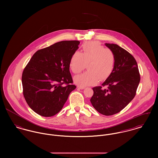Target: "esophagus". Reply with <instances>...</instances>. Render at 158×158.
Wrapping results in <instances>:
<instances>
[{
    "mask_svg": "<svg viewBox=\"0 0 158 158\" xmlns=\"http://www.w3.org/2000/svg\"><path fill=\"white\" fill-rule=\"evenodd\" d=\"M77 87L78 89H85V87L81 86H77Z\"/></svg>",
    "mask_w": 158,
    "mask_h": 158,
    "instance_id": "esophagus-1",
    "label": "esophagus"
}]
</instances>
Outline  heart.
<instances>
[{
  "mask_svg": "<svg viewBox=\"0 0 158 158\" xmlns=\"http://www.w3.org/2000/svg\"><path fill=\"white\" fill-rule=\"evenodd\" d=\"M87 64L88 72L77 75L75 82L81 86H90L98 80L106 79L113 72L115 56L113 51L99 42L83 44L81 52H75L70 56L69 67L74 73L81 72Z\"/></svg>",
  "mask_w": 158,
  "mask_h": 158,
  "instance_id": "b5f03b06",
  "label": "heart"
}]
</instances>
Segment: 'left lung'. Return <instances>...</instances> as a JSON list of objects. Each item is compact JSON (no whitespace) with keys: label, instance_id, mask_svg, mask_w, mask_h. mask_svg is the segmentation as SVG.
I'll use <instances>...</instances> for the list:
<instances>
[{"label":"left lung","instance_id":"8db88e82","mask_svg":"<svg viewBox=\"0 0 158 158\" xmlns=\"http://www.w3.org/2000/svg\"><path fill=\"white\" fill-rule=\"evenodd\" d=\"M115 56L111 74L100 86L92 88L90 101L98 113L112 115L119 113L134 98L140 77L135 58L128 51L115 44H105Z\"/></svg>","mask_w":158,"mask_h":158}]
</instances>
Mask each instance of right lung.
Wrapping results in <instances>:
<instances>
[{
	"label": "right lung",
	"instance_id": "1",
	"mask_svg": "<svg viewBox=\"0 0 158 158\" xmlns=\"http://www.w3.org/2000/svg\"><path fill=\"white\" fill-rule=\"evenodd\" d=\"M80 41H63L38 50L22 75L23 95L30 108L43 117L59 113L76 88L69 71L71 55Z\"/></svg>",
	"mask_w": 158,
	"mask_h": 158
}]
</instances>
